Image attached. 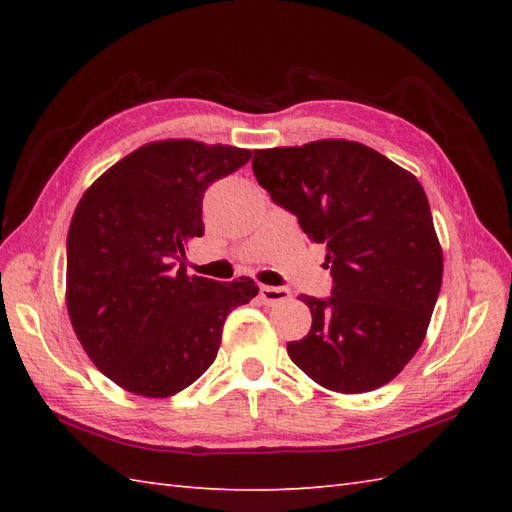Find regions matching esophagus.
<instances>
[{
  "label": "esophagus",
  "instance_id": "34e87169",
  "mask_svg": "<svg viewBox=\"0 0 512 512\" xmlns=\"http://www.w3.org/2000/svg\"><path fill=\"white\" fill-rule=\"evenodd\" d=\"M259 297H262L266 306H275V303L290 299V290L288 288H277V286H262V288H259Z\"/></svg>",
  "mask_w": 512,
  "mask_h": 512
}]
</instances>
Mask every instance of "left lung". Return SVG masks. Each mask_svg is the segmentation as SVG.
I'll return each mask as SVG.
<instances>
[{
  "label": "left lung",
  "instance_id": "8db88e82",
  "mask_svg": "<svg viewBox=\"0 0 512 512\" xmlns=\"http://www.w3.org/2000/svg\"><path fill=\"white\" fill-rule=\"evenodd\" d=\"M257 182L325 244L332 297L301 295L312 328L288 356L314 383L363 394L396 378L427 334L442 248L422 184L352 140L257 149Z\"/></svg>",
  "mask_w": 512,
  "mask_h": 512
}]
</instances>
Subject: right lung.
Instances as JSON below:
<instances>
[{
	"mask_svg": "<svg viewBox=\"0 0 512 512\" xmlns=\"http://www.w3.org/2000/svg\"><path fill=\"white\" fill-rule=\"evenodd\" d=\"M253 151L195 140L149 143L107 169L76 204L65 303L83 350L132 394L167 398L215 361L228 312L259 288L189 277L184 250L204 235L202 198Z\"/></svg>",
	"mask_w": 512,
	"mask_h": 512,
	"instance_id": "1",
	"label": "right lung"
}]
</instances>
